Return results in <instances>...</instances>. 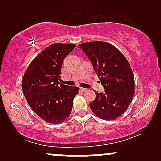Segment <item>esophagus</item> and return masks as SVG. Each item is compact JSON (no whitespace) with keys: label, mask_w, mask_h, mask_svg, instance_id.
I'll return each instance as SVG.
<instances>
[{"label":"esophagus","mask_w":161,"mask_h":161,"mask_svg":"<svg viewBox=\"0 0 161 161\" xmlns=\"http://www.w3.org/2000/svg\"><path fill=\"white\" fill-rule=\"evenodd\" d=\"M80 90H81V91H82V92H87V90H88V89H87V88H80Z\"/></svg>","instance_id":"obj_1"}]
</instances>
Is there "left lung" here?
<instances>
[{
  "mask_svg": "<svg viewBox=\"0 0 161 161\" xmlns=\"http://www.w3.org/2000/svg\"><path fill=\"white\" fill-rule=\"evenodd\" d=\"M91 60L104 93L96 92L89 104L95 116L114 120L123 114L135 94L133 72L127 59L115 46L104 42H89L79 45Z\"/></svg>",
  "mask_w": 161,
  "mask_h": 161,
  "instance_id": "8db88e82",
  "label": "left lung"
}]
</instances>
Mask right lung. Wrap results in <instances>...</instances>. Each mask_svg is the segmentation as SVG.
<instances>
[{
    "instance_id": "1",
    "label": "right lung",
    "mask_w": 161,
    "mask_h": 161,
    "mask_svg": "<svg viewBox=\"0 0 161 161\" xmlns=\"http://www.w3.org/2000/svg\"><path fill=\"white\" fill-rule=\"evenodd\" d=\"M73 44H53L33 59L24 73L22 88L33 111L49 123H60L69 117L79 88L60 84L64 58Z\"/></svg>"
}]
</instances>
